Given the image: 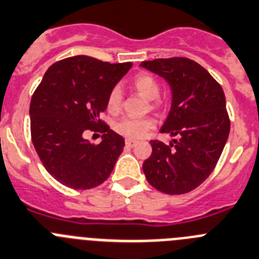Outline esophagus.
<instances>
[{"label": "esophagus", "mask_w": 259, "mask_h": 259, "mask_svg": "<svg viewBox=\"0 0 259 259\" xmlns=\"http://www.w3.org/2000/svg\"><path fill=\"white\" fill-rule=\"evenodd\" d=\"M137 143H138V142L134 141V139H126V141H125V144H126L127 147H134Z\"/></svg>", "instance_id": "34e87169"}]
</instances>
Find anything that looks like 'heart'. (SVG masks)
I'll list each match as a JSON object with an SVG mask.
<instances>
[{
    "mask_svg": "<svg viewBox=\"0 0 259 259\" xmlns=\"http://www.w3.org/2000/svg\"><path fill=\"white\" fill-rule=\"evenodd\" d=\"M132 85L134 90L139 95L150 101V108L152 109H162L165 103L160 99V93H161V85L150 73H139L137 74L132 81ZM121 106H122V92L120 86H115L111 89L108 97H107V111L112 115L120 112ZM155 121L151 117L142 118H130L124 117L120 118L113 124V130L117 134L126 137L129 139H138L144 137L147 133L153 129Z\"/></svg>",
    "mask_w": 259,
    "mask_h": 259,
    "instance_id": "1",
    "label": "heart"
}]
</instances>
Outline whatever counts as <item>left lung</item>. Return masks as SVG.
Masks as SVG:
<instances>
[{
    "label": "left lung",
    "mask_w": 259,
    "mask_h": 259,
    "mask_svg": "<svg viewBox=\"0 0 259 259\" xmlns=\"http://www.w3.org/2000/svg\"><path fill=\"white\" fill-rule=\"evenodd\" d=\"M141 66L170 83L173 103L161 133L177 137L170 144L150 141L152 153L143 162L146 178L167 195L191 192L213 173L230 134L222 86L188 58L153 59Z\"/></svg>",
    "instance_id": "1"
}]
</instances>
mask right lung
<instances>
[{"label":"right lung","mask_w":259,"mask_h":259,"mask_svg":"<svg viewBox=\"0 0 259 259\" xmlns=\"http://www.w3.org/2000/svg\"><path fill=\"white\" fill-rule=\"evenodd\" d=\"M132 63L102 62L77 55L54 63L31 99V137L53 178L72 190H90L112 173L125 141L101 118L107 97ZM86 131L102 132L92 145Z\"/></svg>","instance_id":"1"}]
</instances>
